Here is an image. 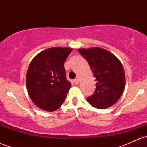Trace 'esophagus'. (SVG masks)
I'll return each mask as SVG.
<instances>
[{
	"label": "esophagus",
	"instance_id": "esophagus-1",
	"mask_svg": "<svg viewBox=\"0 0 147 147\" xmlns=\"http://www.w3.org/2000/svg\"><path fill=\"white\" fill-rule=\"evenodd\" d=\"M74 82H75V84H79V78H76L75 80H74Z\"/></svg>",
	"mask_w": 147,
	"mask_h": 147
}]
</instances>
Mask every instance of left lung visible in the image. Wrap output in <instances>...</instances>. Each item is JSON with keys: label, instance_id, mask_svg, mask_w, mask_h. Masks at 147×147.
<instances>
[{"label": "left lung", "instance_id": "left-lung-1", "mask_svg": "<svg viewBox=\"0 0 147 147\" xmlns=\"http://www.w3.org/2000/svg\"><path fill=\"white\" fill-rule=\"evenodd\" d=\"M95 77V92L86 100L97 109H106L119 100L125 87V72L122 63L111 52L101 48H79Z\"/></svg>", "mask_w": 147, "mask_h": 147}]
</instances>
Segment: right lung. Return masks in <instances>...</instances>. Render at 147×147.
<instances>
[{
    "mask_svg": "<svg viewBox=\"0 0 147 147\" xmlns=\"http://www.w3.org/2000/svg\"><path fill=\"white\" fill-rule=\"evenodd\" d=\"M70 48L55 47L36 55L30 62L26 75L28 95L38 108L52 112L64 102L71 84L65 77L64 62Z\"/></svg>",
    "mask_w": 147,
    "mask_h": 147,
    "instance_id": "obj_1",
    "label": "right lung"
}]
</instances>
